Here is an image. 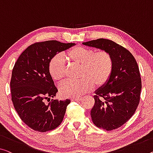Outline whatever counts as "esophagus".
I'll use <instances>...</instances> for the list:
<instances>
[{"mask_svg": "<svg viewBox=\"0 0 153 153\" xmlns=\"http://www.w3.org/2000/svg\"><path fill=\"white\" fill-rule=\"evenodd\" d=\"M82 98H72V101H80L81 100Z\"/></svg>", "mask_w": 153, "mask_h": 153, "instance_id": "obj_1", "label": "esophagus"}]
</instances>
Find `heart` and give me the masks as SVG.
Masks as SVG:
<instances>
[{"instance_id":"heart-1","label":"heart","mask_w":153,"mask_h":153,"mask_svg":"<svg viewBox=\"0 0 153 153\" xmlns=\"http://www.w3.org/2000/svg\"><path fill=\"white\" fill-rule=\"evenodd\" d=\"M66 58L74 64L80 65L79 77L76 81H67L59 85V93L63 97H81L90 91L93 83L96 87L106 84L113 72V59L105 51L94 50L81 46L72 47L65 53ZM65 66L62 56L57 55L48 63V72L54 81L60 82L65 76Z\"/></svg>"}]
</instances>
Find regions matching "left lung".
I'll use <instances>...</instances> for the list:
<instances>
[{
  "label": "left lung",
  "instance_id": "1",
  "mask_svg": "<svg viewBox=\"0 0 153 153\" xmlns=\"http://www.w3.org/2000/svg\"><path fill=\"white\" fill-rule=\"evenodd\" d=\"M83 44L107 51L112 57L111 76L96 91L90 115L97 127L115 130L133 116L139 105L142 81L137 63L127 49L112 40L100 38Z\"/></svg>",
  "mask_w": 153,
  "mask_h": 153
}]
</instances>
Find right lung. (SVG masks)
Instances as JSON below:
<instances>
[{
    "label": "right lung",
    "mask_w": 153,
    "mask_h": 153,
    "mask_svg": "<svg viewBox=\"0 0 153 153\" xmlns=\"http://www.w3.org/2000/svg\"><path fill=\"white\" fill-rule=\"evenodd\" d=\"M74 43L56 40L28 46L14 65L10 81L11 100L20 119L33 130L46 132L60 125L70 100H45L58 91L48 72V63L58 53Z\"/></svg>",
    "instance_id": "obj_1"
}]
</instances>
